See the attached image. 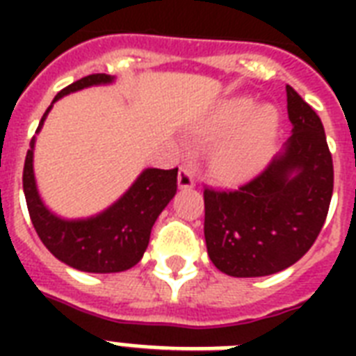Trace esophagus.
<instances>
[{
  "instance_id": "34e87169",
  "label": "esophagus",
  "mask_w": 356,
  "mask_h": 356,
  "mask_svg": "<svg viewBox=\"0 0 356 356\" xmlns=\"http://www.w3.org/2000/svg\"><path fill=\"white\" fill-rule=\"evenodd\" d=\"M177 184H179V190H190V188H192V186H194V179H192V177H184L183 173H179Z\"/></svg>"
}]
</instances>
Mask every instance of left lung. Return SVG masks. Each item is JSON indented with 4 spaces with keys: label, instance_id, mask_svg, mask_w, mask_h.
<instances>
[{
    "label": "left lung",
    "instance_id": "1",
    "mask_svg": "<svg viewBox=\"0 0 356 356\" xmlns=\"http://www.w3.org/2000/svg\"><path fill=\"white\" fill-rule=\"evenodd\" d=\"M113 83L107 74H92L58 92L53 103L86 86ZM31 138L24 164V194L27 211L42 243L58 260L90 273H118L138 264L149 243L153 223L177 190V170L147 168L116 203L85 220H63L42 203L33 172V151L47 113Z\"/></svg>",
    "mask_w": 356,
    "mask_h": 356
}]
</instances>
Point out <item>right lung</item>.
Segmentation results:
<instances>
[{
    "label": "right lung",
    "instance_id": "obj_1",
    "mask_svg": "<svg viewBox=\"0 0 356 356\" xmlns=\"http://www.w3.org/2000/svg\"><path fill=\"white\" fill-rule=\"evenodd\" d=\"M293 134L284 155L242 164L231 186L205 190L207 251L218 270L262 277L303 257L325 223L332 195V156L312 108L288 105Z\"/></svg>",
    "mask_w": 356,
    "mask_h": 356
}]
</instances>
